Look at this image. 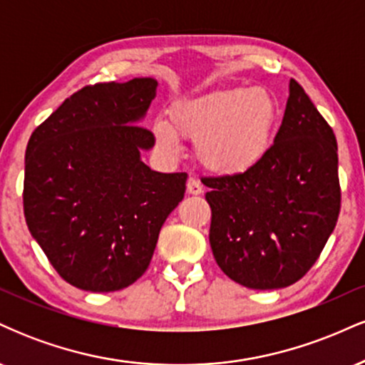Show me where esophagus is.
Listing matches in <instances>:
<instances>
[{
    "label": "esophagus",
    "mask_w": 365,
    "mask_h": 365,
    "mask_svg": "<svg viewBox=\"0 0 365 365\" xmlns=\"http://www.w3.org/2000/svg\"><path fill=\"white\" fill-rule=\"evenodd\" d=\"M187 192L190 195H200L204 192V188H202V183L199 182V180L197 178H190L187 182Z\"/></svg>",
    "instance_id": "34e87169"
}]
</instances>
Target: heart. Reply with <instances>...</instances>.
<instances>
[{
    "mask_svg": "<svg viewBox=\"0 0 365 365\" xmlns=\"http://www.w3.org/2000/svg\"><path fill=\"white\" fill-rule=\"evenodd\" d=\"M276 103L264 89L212 91L175 104L170 121H154L163 148L175 149L178 137L197 140V158L217 175L254 168L267 153L276 123Z\"/></svg>",
    "mask_w": 365,
    "mask_h": 365,
    "instance_id": "obj_1",
    "label": "heart"
}]
</instances>
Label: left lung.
Here are the masks:
<instances>
[{
  "mask_svg": "<svg viewBox=\"0 0 365 365\" xmlns=\"http://www.w3.org/2000/svg\"><path fill=\"white\" fill-rule=\"evenodd\" d=\"M204 180L212 255L228 278L252 290L299 282L340 215L336 137L293 78L282 127L261 161Z\"/></svg>",
  "mask_w": 365,
  "mask_h": 365,
  "instance_id": "obj_1",
  "label": "left lung"
}]
</instances>
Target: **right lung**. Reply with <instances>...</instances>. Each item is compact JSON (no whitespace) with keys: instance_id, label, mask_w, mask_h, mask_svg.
<instances>
[{"instance_id":"add662e5","label":"right lung","mask_w":365,"mask_h":365,"mask_svg":"<svg viewBox=\"0 0 365 365\" xmlns=\"http://www.w3.org/2000/svg\"><path fill=\"white\" fill-rule=\"evenodd\" d=\"M154 78L86 86L32 132L25 150L29 232L66 283L116 292L149 267L161 226L185 194L187 173L140 159Z\"/></svg>"}]
</instances>
